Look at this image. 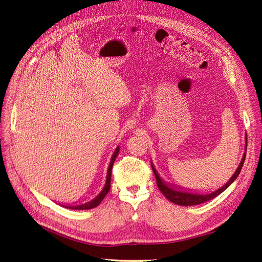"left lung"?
Wrapping results in <instances>:
<instances>
[{
  "mask_svg": "<svg viewBox=\"0 0 262 262\" xmlns=\"http://www.w3.org/2000/svg\"><path fill=\"white\" fill-rule=\"evenodd\" d=\"M247 149V137H246V146H245V150ZM245 158H246V152L244 153L243 155V158L242 161L238 165V167H237L236 171L233 173V176L229 178V180L226 182L225 185L222 186L221 188H219L217 190H215V191L213 192H196V191H192V190H189V189H184L178 186V188H176L175 186H172L170 184H167V182L164 181L161 176L158 175V172L156 171L155 167L153 163L150 162V165H152V169L154 171V175H155V178H156V184H157V187L158 189L161 190V192L167 198V199L169 201H171L172 203L175 204H178V205H184V207H189V205H196V204H201L203 202H207L211 199H214V198L217 196L219 194H221L222 192L224 191V190H226L229 186H231L234 180L238 177L239 172L242 170V167L244 165V162H245Z\"/></svg>",
  "mask_w": 262,
  "mask_h": 262,
  "instance_id": "1",
  "label": "left lung"
}]
</instances>
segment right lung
Here are the masks:
<instances>
[{"label": "right lung", "instance_id": "1", "mask_svg": "<svg viewBox=\"0 0 262 262\" xmlns=\"http://www.w3.org/2000/svg\"><path fill=\"white\" fill-rule=\"evenodd\" d=\"M119 150H120V147L117 146L115 152L112 156V160H110L109 166H108V170H107V177H106V182H105V186L102 188L101 191L94 198L93 200L89 201V202H85L82 204H75V205H69V204H62V207H64L67 209H71V210H90L93 208H96L97 205L104 200V198L106 196V194L108 193L109 189H110V180H112V170H113V166L114 163L116 161V157L119 154Z\"/></svg>", "mask_w": 262, "mask_h": 262}]
</instances>
